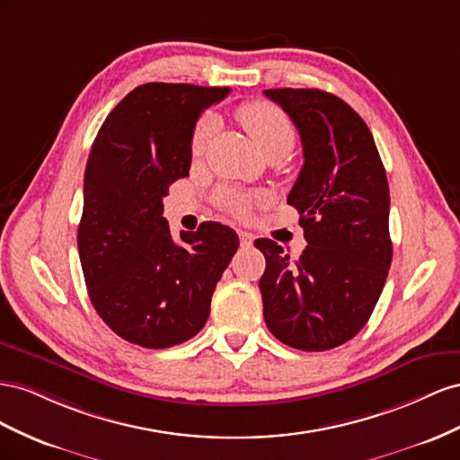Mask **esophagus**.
Returning <instances> with one entry per match:
<instances>
[{
    "mask_svg": "<svg viewBox=\"0 0 460 460\" xmlns=\"http://www.w3.org/2000/svg\"><path fill=\"white\" fill-rule=\"evenodd\" d=\"M239 241L243 246H252V241H254V234L251 231H239Z\"/></svg>",
    "mask_w": 460,
    "mask_h": 460,
    "instance_id": "1",
    "label": "esophagus"
}]
</instances>
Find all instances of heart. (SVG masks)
I'll return each instance as SVG.
<instances>
[{
    "instance_id": "1",
    "label": "heart",
    "mask_w": 460,
    "mask_h": 460,
    "mask_svg": "<svg viewBox=\"0 0 460 460\" xmlns=\"http://www.w3.org/2000/svg\"><path fill=\"white\" fill-rule=\"evenodd\" d=\"M239 119L243 127L248 130V135L256 142L258 150L264 155L278 148L291 150L295 142V130L291 119H288L287 113L275 106V103L266 100L246 103V106L239 110ZM214 128L216 119L212 115H204L202 119L196 123L190 137L192 155H200L204 152L208 140L214 135ZM223 206H226L229 212L239 216H244L248 212V208H251V204H248V200L243 199V196H229V199L223 200Z\"/></svg>"
}]
</instances>
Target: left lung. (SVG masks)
I'll return each mask as SVG.
<instances>
[{
  "instance_id": "8db88e82",
  "label": "left lung",
  "mask_w": 460,
  "mask_h": 460,
  "mask_svg": "<svg viewBox=\"0 0 460 460\" xmlns=\"http://www.w3.org/2000/svg\"><path fill=\"white\" fill-rule=\"evenodd\" d=\"M264 94L291 117L305 165L287 204L298 209L308 246L295 261L271 239L260 278L268 330L298 350L347 343L370 320L391 266L389 185L374 137L341 98L318 88Z\"/></svg>"
}]
</instances>
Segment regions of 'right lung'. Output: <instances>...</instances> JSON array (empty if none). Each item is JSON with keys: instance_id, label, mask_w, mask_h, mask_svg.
<instances>
[{"instance_id": "1", "label": "right lung", "mask_w": 460, "mask_h": 460, "mask_svg": "<svg viewBox=\"0 0 460 460\" xmlns=\"http://www.w3.org/2000/svg\"><path fill=\"white\" fill-rule=\"evenodd\" d=\"M227 94V86H137L90 148L78 256L92 306L128 343L167 349L199 333L239 248L237 233L217 221L175 243L162 216L169 185L189 175L196 121Z\"/></svg>"}]
</instances>
